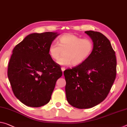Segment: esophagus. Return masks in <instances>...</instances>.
<instances>
[{
    "label": "esophagus",
    "instance_id": "obj_1",
    "mask_svg": "<svg viewBox=\"0 0 127 127\" xmlns=\"http://www.w3.org/2000/svg\"><path fill=\"white\" fill-rule=\"evenodd\" d=\"M65 67H61V70H62V72H64V71H65Z\"/></svg>",
    "mask_w": 127,
    "mask_h": 127
}]
</instances>
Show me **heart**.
<instances>
[{
    "instance_id": "1",
    "label": "heart",
    "mask_w": 127,
    "mask_h": 127,
    "mask_svg": "<svg viewBox=\"0 0 127 127\" xmlns=\"http://www.w3.org/2000/svg\"><path fill=\"white\" fill-rule=\"evenodd\" d=\"M94 49L93 41L89 38H82L71 33L63 34L58 38L57 42H53L48 48L49 54L52 59L57 60L60 65L74 66L85 62L92 53Z\"/></svg>"
}]
</instances>
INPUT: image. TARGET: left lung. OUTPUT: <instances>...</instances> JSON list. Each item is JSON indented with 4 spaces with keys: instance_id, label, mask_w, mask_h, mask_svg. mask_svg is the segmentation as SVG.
<instances>
[{
    "instance_id": "obj_1",
    "label": "left lung",
    "mask_w": 127,
    "mask_h": 127,
    "mask_svg": "<svg viewBox=\"0 0 127 127\" xmlns=\"http://www.w3.org/2000/svg\"><path fill=\"white\" fill-rule=\"evenodd\" d=\"M94 43V49L85 62L64 71L67 102L77 108H90L108 95L116 75L115 52L104 35L86 31Z\"/></svg>"
}]
</instances>
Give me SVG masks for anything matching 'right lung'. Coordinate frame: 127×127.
I'll list each match as a JSON object with an SVG mask.
<instances>
[{
    "label": "right lung",
    "instance_id": "obj_1",
    "mask_svg": "<svg viewBox=\"0 0 127 127\" xmlns=\"http://www.w3.org/2000/svg\"><path fill=\"white\" fill-rule=\"evenodd\" d=\"M60 34H30L16 45L8 67L13 93L23 104L39 107L51 99L57 80L62 75L58 64L49 54L50 44Z\"/></svg>",
    "mask_w": 127,
    "mask_h": 127
}]
</instances>
